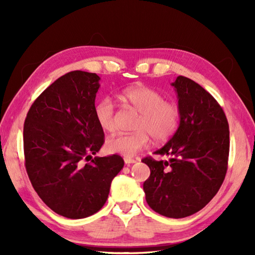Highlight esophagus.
Instances as JSON below:
<instances>
[{
	"mask_svg": "<svg viewBox=\"0 0 255 255\" xmlns=\"http://www.w3.org/2000/svg\"><path fill=\"white\" fill-rule=\"evenodd\" d=\"M124 161H125V164H126V165H130V164H132V163H135V162H136V159H133V158H129V157H125V158H124Z\"/></svg>",
	"mask_w": 255,
	"mask_h": 255,
	"instance_id": "obj_1",
	"label": "esophagus"
}]
</instances>
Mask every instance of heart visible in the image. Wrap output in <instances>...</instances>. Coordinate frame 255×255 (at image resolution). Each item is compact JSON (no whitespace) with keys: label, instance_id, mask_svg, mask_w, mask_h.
<instances>
[{"label":"heart","instance_id":"1","mask_svg":"<svg viewBox=\"0 0 255 255\" xmlns=\"http://www.w3.org/2000/svg\"><path fill=\"white\" fill-rule=\"evenodd\" d=\"M120 98L136 110L139 117L133 125V132L119 133L108 138L105 145L108 153L131 157L148 145L150 137L156 143H162L178 129L180 108L175 102L165 100L158 90L146 85L130 86L120 93ZM94 116L102 130H115V106L111 99H101L94 109Z\"/></svg>","mask_w":255,"mask_h":255}]
</instances>
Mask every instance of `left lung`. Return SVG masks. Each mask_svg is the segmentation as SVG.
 Instances as JSON below:
<instances>
[{"mask_svg": "<svg viewBox=\"0 0 255 255\" xmlns=\"http://www.w3.org/2000/svg\"><path fill=\"white\" fill-rule=\"evenodd\" d=\"M171 85L178 94L180 124L155 152L169 161L141 159L150 170L143 188L154 211L183 218L204 208L221 188L227 171L230 129L222 107L202 86L184 76Z\"/></svg>", "mask_w": 255, "mask_h": 255, "instance_id": "obj_1", "label": "left lung"}]
</instances>
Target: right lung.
Here are the masks:
<instances>
[{
    "mask_svg": "<svg viewBox=\"0 0 255 255\" xmlns=\"http://www.w3.org/2000/svg\"><path fill=\"white\" fill-rule=\"evenodd\" d=\"M99 81L96 73L83 71L60 76L24 120L25 170L32 187L51 210L71 219L98 213L124 167L119 155L92 157L105 141L94 116Z\"/></svg>",
    "mask_w": 255,
    "mask_h": 255,
    "instance_id": "add662e5",
    "label": "right lung"
}]
</instances>
